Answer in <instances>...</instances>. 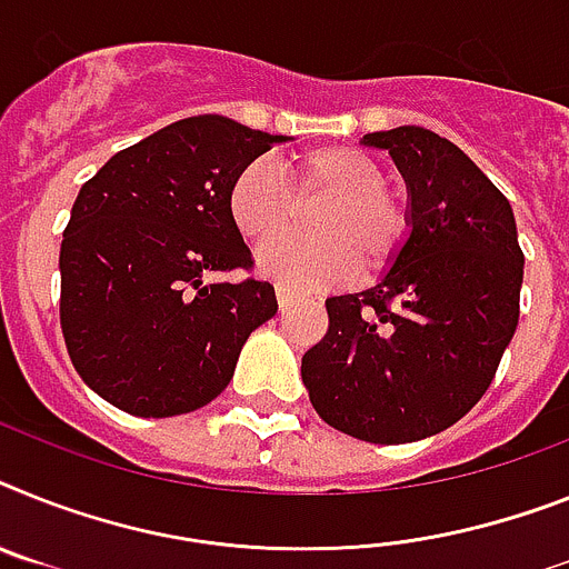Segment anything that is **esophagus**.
I'll use <instances>...</instances> for the list:
<instances>
[{"instance_id":"esophagus-1","label":"esophagus","mask_w":569,"mask_h":569,"mask_svg":"<svg viewBox=\"0 0 569 569\" xmlns=\"http://www.w3.org/2000/svg\"><path fill=\"white\" fill-rule=\"evenodd\" d=\"M295 295L286 289V286H277V303H280V309H289L292 307Z\"/></svg>"}]
</instances>
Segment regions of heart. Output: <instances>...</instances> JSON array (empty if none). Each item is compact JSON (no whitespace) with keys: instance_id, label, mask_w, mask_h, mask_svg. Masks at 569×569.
<instances>
[{"instance_id":"obj_1","label":"heart","mask_w":569,"mask_h":569,"mask_svg":"<svg viewBox=\"0 0 569 569\" xmlns=\"http://www.w3.org/2000/svg\"><path fill=\"white\" fill-rule=\"evenodd\" d=\"M328 202L313 214L321 238H290L260 251V271L292 292L343 283L358 266H388L408 233L405 204L385 188V170L358 147H318L295 161V193L269 161H248L228 188V213L251 242H270L297 218V203Z\"/></svg>"}]
</instances>
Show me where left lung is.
I'll return each mask as SVG.
<instances>
[{
    "instance_id": "obj_1",
    "label": "left lung",
    "mask_w": 569,
    "mask_h": 569,
    "mask_svg": "<svg viewBox=\"0 0 569 569\" xmlns=\"http://www.w3.org/2000/svg\"><path fill=\"white\" fill-rule=\"evenodd\" d=\"M408 233L370 289L327 298L329 329L300 361L309 402L336 431L399 446L446 431L489 390L518 327L523 251L512 204L448 138L396 127Z\"/></svg>"
}]
</instances>
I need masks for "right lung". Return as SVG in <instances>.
I'll return each mask as SVG.
<instances>
[{"mask_svg":"<svg viewBox=\"0 0 569 569\" xmlns=\"http://www.w3.org/2000/svg\"><path fill=\"white\" fill-rule=\"evenodd\" d=\"M283 141L196 114L114 152L80 188L60 246V327L100 399L161 419L228 388L242 343L277 312L271 283L211 280L251 266L228 188Z\"/></svg>","mask_w":569,"mask_h":569,"instance_id":"right-lung-1","label":"right lung"}]
</instances>
